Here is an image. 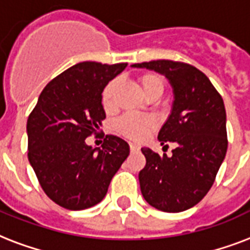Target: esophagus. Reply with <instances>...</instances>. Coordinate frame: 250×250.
Instances as JSON below:
<instances>
[{"label":"esophagus","instance_id":"1","mask_svg":"<svg viewBox=\"0 0 250 250\" xmlns=\"http://www.w3.org/2000/svg\"><path fill=\"white\" fill-rule=\"evenodd\" d=\"M129 149H131V152H137L139 150V145L136 144H129Z\"/></svg>","mask_w":250,"mask_h":250}]
</instances>
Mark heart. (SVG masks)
Wrapping results in <instances>:
<instances>
[{
	"instance_id": "b5f03b06",
	"label": "heart",
	"mask_w": 250,
	"mask_h": 250,
	"mask_svg": "<svg viewBox=\"0 0 250 250\" xmlns=\"http://www.w3.org/2000/svg\"><path fill=\"white\" fill-rule=\"evenodd\" d=\"M137 83L149 100H157L164 93V80L154 72H144L139 75ZM118 89H119V80L113 79L106 84L102 90L101 102L104 109L107 113H111L117 107ZM115 128L123 136L132 139V140H140L141 137H144L146 133L154 128V122L149 117L127 114L117 122Z\"/></svg>"
}]
</instances>
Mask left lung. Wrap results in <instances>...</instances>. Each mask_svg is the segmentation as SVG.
Returning a JSON list of instances; mask_svg holds the SVG:
<instances>
[{
    "instance_id": "8db88e82",
    "label": "left lung",
    "mask_w": 250,
    "mask_h": 250,
    "mask_svg": "<svg viewBox=\"0 0 250 250\" xmlns=\"http://www.w3.org/2000/svg\"><path fill=\"white\" fill-rule=\"evenodd\" d=\"M132 67L154 70L168 80L174 101L158 140L178 145L171 157L141 148L146 158L139 172L141 193L161 211H184L205 197L225 160V104L208 76L190 64L160 60Z\"/></svg>"
}]
</instances>
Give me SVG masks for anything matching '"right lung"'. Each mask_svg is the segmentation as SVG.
<instances>
[{
    "label": "right lung",
    "mask_w": 250,
    "mask_h": 250,
    "mask_svg": "<svg viewBox=\"0 0 250 250\" xmlns=\"http://www.w3.org/2000/svg\"><path fill=\"white\" fill-rule=\"evenodd\" d=\"M127 63L82 62L50 82L27 121L28 160L50 200L68 210L97 205L129 154L123 139L106 135L101 148L86 145L106 118L105 85Z\"/></svg>",
    "instance_id": "obj_1"
}]
</instances>
